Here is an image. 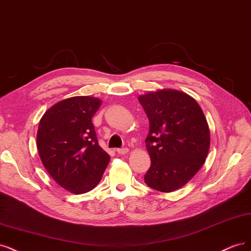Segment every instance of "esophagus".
Instances as JSON below:
<instances>
[{
	"label": "esophagus",
	"instance_id": "34e87169",
	"mask_svg": "<svg viewBox=\"0 0 251 251\" xmlns=\"http://www.w3.org/2000/svg\"><path fill=\"white\" fill-rule=\"evenodd\" d=\"M128 151H129V149H128L127 147H124V148H119V149H117L118 154H120V155L126 154V153H128Z\"/></svg>",
	"mask_w": 251,
	"mask_h": 251
}]
</instances>
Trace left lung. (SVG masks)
Listing matches in <instances>:
<instances>
[{
  "mask_svg": "<svg viewBox=\"0 0 251 251\" xmlns=\"http://www.w3.org/2000/svg\"><path fill=\"white\" fill-rule=\"evenodd\" d=\"M149 119L146 148L151 166L148 187L159 192L181 188L203 166L209 149V129L198 103L173 90L139 97Z\"/></svg>",
  "mask_w": 251,
  "mask_h": 251,
  "instance_id": "left-lung-1",
  "label": "left lung"
}]
</instances>
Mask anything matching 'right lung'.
Listing matches in <instances>:
<instances>
[{
    "mask_svg": "<svg viewBox=\"0 0 251 251\" xmlns=\"http://www.w3.org/2000/svg\"><path fill=\"white\" fill-rule=\"evenodd\" d=\"M100 105L93 97H72L53 105L39 122L40 159L52 178L71 193L93 190L109 163L92 122Z\"/></svg>",
    "mask_w": 251,
    "mask_h": 251,
    "instance_id": "add662e5",
    "label": "right lung"
}]
</instances>
